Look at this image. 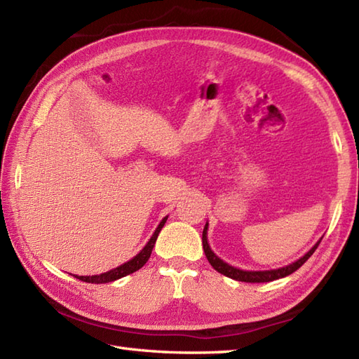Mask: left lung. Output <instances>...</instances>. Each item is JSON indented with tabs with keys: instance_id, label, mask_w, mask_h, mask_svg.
<instances>
[{
	"instance_id": "left-lung-1",
	"label": "left lung",
	"mask_w": 359,
	"mask_h": 359,
	"mask_svg": "<svg viewBox=\"0 0 359 359\" xmlns=\"http://www.w3.org/2000/svg\"><path fill=\"white\" fill-rule=\"evenodd\" d=\"M207 230H208V224H205L203 228V233H202V245H203V251H205V256H207L208 262L211 264L212 269L216 271H219L220 274H224L226 278H231L236 280H241V282H270V280H276L280 278H285L288 274H292L293 271H296L299 266L307 261V259L315 253V250L319 245V241L316 245L311 248L310 251H307L306 255H304L301 259H297L296 262L290 264L287 266H282V269H276V270H265V271H245V270H239V269H234V266L228 265L226 262H224L222 259H219L215 253H212V250L208 245V238H207Z\"/></svg>"
}]
</instances>
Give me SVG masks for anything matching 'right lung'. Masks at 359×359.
I'll use <instances>...</instances> for the list:
<instances>
[{"label": "right lung", "instance_id": "obj_1", "mask_svg": "<svg viewBox=\"0 0 359 359\" xmlns=\"http://www.w3.org/2000/svg\"><path fill=\"white\" fill-rule=\"evenodd\" d=\"M166 219H168V216L162 219V222H160L158 226L156 228L154 234L151 236L149 242L143 247V250L140 251L139 255L134 256L131 259V261L125 262L123 265H120V266H117V269H114V270H109V271L102 273V274H95V276H77V274H74V276L77 278V279H80V280H83V282H89V284H106V282L117 280L120 278L128 276V274H131V273H134L137 270H140L142 266L148 262V259H149V256L152 253V248H154V243L157 241V236H158L160 230H162V228H163Z\"/></svg>", "mask_w": 359, "mask_h": 359}]
</instances>
